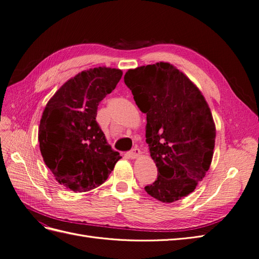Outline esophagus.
<instances>
[{
    "instance_id": "34e87169",
    "label": "esophagus",
    "mask_w": 259,
    "mask_h": 259,
    "mask_svg": "<svg viewBox=\"0 0 259 259\" xmlns=\"http://www.w3.org/2000/svg\"><path fill=\"white\" fill-rule=\"evenodd\" d=\"M128 156H129L131 159H137V158H139V157L141 156V150H140L139 148L135 147L131 151L128 152Z\"/></svg>"
}]
</instances>
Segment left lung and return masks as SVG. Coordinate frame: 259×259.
I'll list each match as a JSON object with an SVG mask.
<instances>
[{
    "label": "left lung",
    "mask_w": 259,
    "mask_h": 259,
    "mask_svg": "<svg viewBox=\"0 0 259 259\" xmlns=\"http://www.w3.org/2000/svg\"><path fill=\"white\" fill-rule=\"evenodd\" d=\"M123 80L146 114V142L158 168V178L145 191L162 203L177 202L193 192L211 164V111L197 86L169 63L129 69Z\"/></svg>",
    "instance_id": "obj_1"
}]
</instances>
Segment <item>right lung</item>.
I'll return each mask as SVG.
<instances>
[{"instance_id":"right-lung-1","label":"right lung","mask_w":259,"mask_h":259,"mask_svg":"<svg viewBox=\"0 0 259 259\" xmlns=\"http://www.w3.org/2000/svg\"><path fill=\"white\" fill-rule=\"evenodd\" d=\"M122 75L120 69L96 67L75 74L48 101L38 142L46 165L56 181L73 192H88L108 179L121 158L99 128V102Z\"/></svg>"}]
</instances>
